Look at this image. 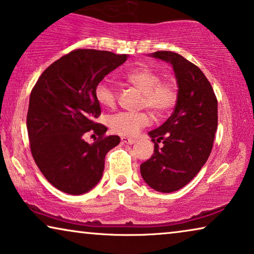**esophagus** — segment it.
Wrapping results in <instances>:
<instances>
[{"label": "esophagus", "mask_w": 254, "mask_h": 254, "mask_svg": "<svg viewBox=\"0 0 254 254\" xmlns=\"http://www.w3.org/2000/svg\"><path fill=\"white\" fill-rule=\"evenodd\" d=\"M121 142L125 143V144H134V143L136 142V139L128 138V137H125V136H123V137H121Z\"/></svg>", "instance_id": "1"}]
</instances>
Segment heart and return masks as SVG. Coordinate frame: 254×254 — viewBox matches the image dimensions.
<instances>
[{
  "instance_id": "b5f03b06",
  "label": "heart",
  "mask_w": 254,
  "mask_h": 254,
  "mask_svg": "<svg viewBox=\"0 0 254 254\" xmlns=\"http://www.w3.org/2000/svg\"><path fill=\"white\" fill-rule=\"evenodd\" d=\"M121 79L141 91L142 108H148L158 116L174 108L179 97L178 86L172 80H160V75L148 67H137L125 72ZM95 98L105 109L117 104V90L108 81H101L95 88ZM148 112H119L109 117L108 124L113 131L123 136H135L142 128L151 124Z\"/></svg>"
}]
</instances>
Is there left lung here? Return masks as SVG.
I'll return each instance as SVG.
<instances>
[{"label":"left lung","instance_id":"obj_1","mask_svg":"<svg viewBox=\"0 0 254 254\" xmlns=\"http://www.w3.org/2000/svg\"><path fill=\"white\" fill-rule=\"evenodd\" d=\"M152 56L172 64L179 97L170 118L149 133L154 153L141 165V175L152 189L173 192L188 185L208 159L218 128V100L200 68L181 55L156 51Z\"/></svg>","mask_w":254,"mask_h":254}]
</instances>
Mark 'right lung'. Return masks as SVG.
I'll use <instances>...</instances> for the list:
<instances>
[{"label": "right lung", "instance_id": "add662e5", "mask_svg": "<svg viewBox=\"0 0 254 254\" xmlns=\"http://www.w3.org/2000/svg\"><path fill=\"white\" fill-rule=\"evenodd\" d=\"M126 60L127 55L111 51L75 49L47 67L33 87L26 118L29 148L45 178L63 192L94 188L106 153L120 143L119 136H108V128L95 123L101 116L95 88ZM88 132L99 136L93 145L84 141Z\"/></svg>", "mask_w": 254, "mask_h": 254}]
</instances>
